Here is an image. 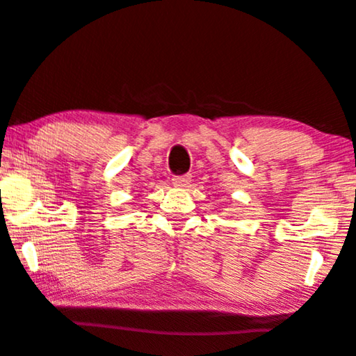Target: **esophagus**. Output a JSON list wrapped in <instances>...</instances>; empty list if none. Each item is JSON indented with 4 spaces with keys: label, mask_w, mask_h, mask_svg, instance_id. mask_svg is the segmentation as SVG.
I'll use <instances>...</instances> for the list:
<instances>
[{
    "label": "esophagus",
    "mask_w": 356,
    "mask_h": 356,
    "mask_svg": "<svg viewBox=\"0 0 356 356\" xmlns=\"http://www.w3.org/2000/svg\"><path fill=\"white\" fill-rule=\"evenodd\" d=\"M192 181L191 174H182V175H174L172 177V184L175 187H187Z\"/></svg>",
    "instance_id": "1"
}]
</instances>
